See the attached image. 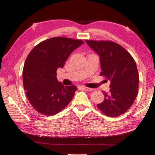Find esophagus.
I'll use <instances>...</instances> for the list:
<instances>
[{"instance_id": "1", "label": "esophagus", "mask_w": 155, "mask_h": 155, "mask_svg": "<svg viewBox=\"0 0 155 155\" xmlns=\"http://www.w3.org/2000/svg\"><path fill=\"white\" fill-rule=\"evenodd\" d=\"M83 89H84L85 91H93V90H94L93 88H91L86 87H83Z\"/></svg>"}]
</instances>
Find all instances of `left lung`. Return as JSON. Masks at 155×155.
<instances>
[{"label":"left lung","mask_w":155,"mask_h":155,"mask_svg":"<svg viewBox=\"0 0 155 155\" xmlns=\"http://www.w3.org/2000/svg\"><path fill=\"white\" fill-rule=\"evenodd\" d=\"M85 42L99 56L101 75L110 81V91L103 92L104 100L97 107L108 117L123 114L132 106L138 94L139 77L135 61L123 47L114 42Z\"/></svg>","instance_id":"8db88e82"}]
</instances>
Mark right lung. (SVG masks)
<instances>
[{"instance_id": "right-lung-1", "label": "right lung", "mask_w": 155, "mask_h": 155, "mask_svg": "<svg viewBox=\"0 0 155 155\" xmlns=\"http://www.w3.org/2000/svg\"><path fill=\"white\" fill-rule=\"evenodd\" d=\"M81 40L54 37L32 49L23 68V85L28 101L36 110L47 116L59 113L70 103L77 88L64 86L57 78V71L76 48Z\"/></svg>"}]
</instances>
